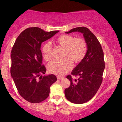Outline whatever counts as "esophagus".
Segmentation results:
<instances>
[{
    "label": "esophagus",
    "instance_id": "1",
    "mask_svg": "<svg viewBox=\"0 0 122 122\" xmlns=\"http://www.w3.org/2000/svg\"><path fill=\"white\" fill-rule=\"evenodd\" d=\"M57 79H58V80H61V79H64V77H63V76H57Z\"/></svg>",
    "mask_w": 122,
    "mask_h": 122
}]
</instances>
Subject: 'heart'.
<instances>
[{"label": "heart", "instance_id": "b5f03b06", "mask_svg": "<svg viewBox=\"0 0 122 122\" xmlns=\"http://www.w3.org/2000/svg\"><path fill=\"white\" fill-rule=\"evenodd\" d=\"M55 44L64 48L63 56L65 58L61 61L54 60L48 65L50 72L57 76H63L73 68V61L78 63L83 60L87 51V44L84 38H74L71 35L63 34L54 39ZM42 54L45 61H49L51 58V44L46 43L43 46ZM70 59H69V58Z\"/></svg>", "mask_w": 122, "mask_h": 122}]
</instances>
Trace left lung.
Wrapping results in <instances>:
<instances>
[{"mask_svg": "<svg viewBox=\"0 0 122 122\" xmlns=\"http://www.w3.org/2000/svg\"><path fill=\"white\" fill-rule=\"evenodd\" d=\"M81 33L87 44L86 56L71 73L78 76V79L73 80L71 75L66 76L71 81L69 87L64 91L68 101L75 104H83L95 96L101 86L105 68L104 53L99 41L94 34L86 27H77L66 32Z\"/></svg>", "mask_w": 122, "mask_h": 122, "instance_id": "left-lung-1", "label": "left lung"}]
</instances>
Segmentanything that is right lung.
Wrapping results in <instances>:
<instances>
[{
  "mask_svg": "<svg viewBox=\"0 0 122 122\" xmlns=\"http://www.w3.org/2000/svg\"><path fill=\"white\" fill-rule=\"evenodd\" d=\"M59 32H46L38 27L29 28L16 38L11 51V76L19 94L26 101L40 103L48 97L50 87L57 81L56 76H43L46 68L42 65L41 43Z\"/></svg>",
  "mask_w": 122,
  "mask_h": 122,
  "instance_id": "obj_1",
  "label": "right lung"
}]
</instances>
